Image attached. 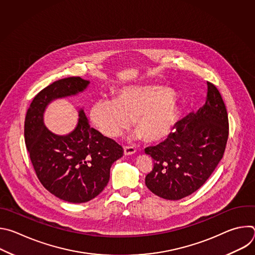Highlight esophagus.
Returning <instances> with one entry per match:
<instances>
[{
	"label": "esophagus",
	"mask_w": 255,
	"mask_h": 255,
	"mask_svg": "<svg viewBox=\"0 0 255 255\" xmlns=\"http://www.w3.org/2000/svg\"><path fill=\"white\" fill-rule=\"evenodd\" d=\"M136 152V149L133 146H124V154L125 155H132Z\"/></svg>",
	"instance_id": "obj_1"
}]
</instances>
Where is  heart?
Listing matches in <instances>:
<instances>
[{
  "instance_id": "b5f03b06",
  "label": "heart",
  "mask_w": 255,
  "mask_h": 255,
  "mask_svg": "<svg viewBox=\"0 0 255 255\" xmlns=\"http://www.w3.org/2000/svg\"><path fill=\"white\" fill-rule=\"evenodd\" d=\"M177 116L173 93L154 85L124 88L115 100L96 101L90 111L92 122L105 136L118 137L134 121L136 137H143L146 142H158L166 138Z\"/></svg>"
}]
</instances>
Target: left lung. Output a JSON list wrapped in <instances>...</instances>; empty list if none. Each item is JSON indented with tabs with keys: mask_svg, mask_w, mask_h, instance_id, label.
<instances>
[{
	"mask_svg": "<svg viewBox=\"0 0 255 255\" xmlns=\"http://www.w3.org/2000/svg\"><path fill=\"white\" fill-rule=\"evenodd\" d=\"M206 103L176 122L174 132L145 148L153 168L145 185L165 200H180L199 190L223 157L229 134L228 114L217 88L207 82Z\"/></svg>",
	"mask_w": 255,
	"mask_h": 255,
	"instance_id": "obj_1",
	"label": "left lung"
}]
</instances>
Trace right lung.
<instances>
[{
	"mask_svg": "<svg viewBox=\"0 0 255 255\" xmlns=\"http://www.w3.org/2000/svg\"><path fill=\"white\" fill-rule=\"evenodd\" d=\"M90 81L61 79L35 96L27 111L24 136L31 162L42 186L69 203L96 198L110 179V168L122 157L123 148L90 126L83 109L77 127L66 135L52 133L44 125V112L56 99L84 92Z\"/></svg>",
	"mask_w": 255,
	"mask_h": 255,
	"instance_id": "obj_1",
	"label": "right lung"
}]
</instances>
